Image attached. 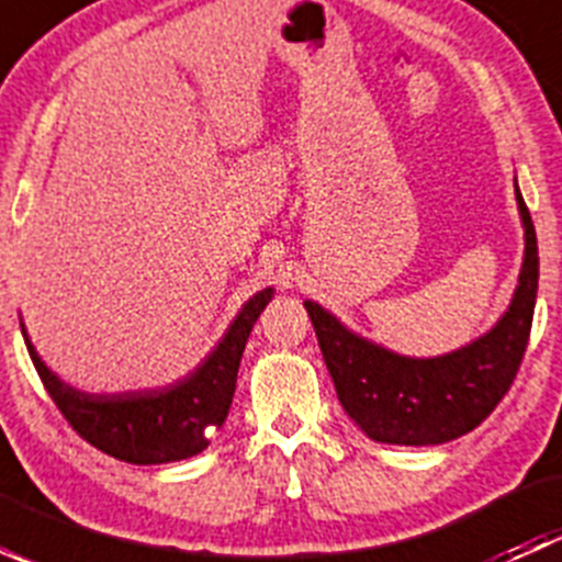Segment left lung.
<instances>
[{"mask_svg":"<svg viewBox=\"0 0 562 562\" xmlns=\"http://www.w3.org/2000/svg\"><path fill=\"white\" fill-rule=\"evenodd\" d=\"M514 192L525 228L519 285L501 321L464 348L411 359L353 334L317 302H304L345 413L375 443H449L479 427L512 389L538 293L536 228L517 179Z\"/></svg>","mask_w":562,"mask_h":562,"instance_id":"obj_1","label":"left lung"}]
</instances>
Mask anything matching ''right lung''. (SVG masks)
Returning <instances> with one entry per match:
<instances>
[{
  "mask_svg": "<svg viewBox=\"0 0 562 562\" xmlns=\"http://www.w3.org/2000/svg\"><path fill=\"white\" fill-rule=\"evenodd\" d=\"M271 296L274 288L255 293L198 370L166 389L89 394L43 364L24 323L21 334L45 391L87 443L130 464L179 462L201 454L209 446V432L228 418L247 337Z\"/></svg>",
  "mask_w": 562,
  "mask_h": 562,
  "instance_id": "add662e5",
  "label": "right lung"
}]
</instances>
